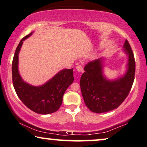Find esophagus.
Listing matches in <instances>:
<instances>
[{
	"mask_svg": "<svg viewBox=\"0 0 147 147\" xmlns=\"http://www.w3.org/2000/svg\"><path fill=\"white\" fill-rule=\"evenodd\" d=\"M76 70H77L79 72H83V68L81 66H77V67H76Z\"/></svg>",
	"mask_w": 147,
	"mask_h": 147,
	"instance_id": "esophagus-1",
	"label": "esophagus"
}]
</instances>
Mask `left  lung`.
<instances>
[{
  "instance_id": "left-lung-1",
  "label": "left lung",
  "mask_w": 147,
  "mask_h": 147,
  "mask_svg": "<svg viewBox=\"0 0 147 147\" xmlns=\"http://www.w3.org/2000/svg\"><path fill=\"white\" fill-rule=\"evenodd\" d=\"M123 51L127 55V70L123 76L115 80L104 75L105 58L95 60L85 66L80 80V86L85 105L92 112H109L119 107L129 94L134 80V56L127 40Z\"/></svg>"
}]
</instances>
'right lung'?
I'll return each mask as SVG.
<instances>
[{
	"label": "right lung",
	"instance_id": "obj_1",
	"mask_svg": "<svg viewBox=\"0 0 147 147\" xmlns=\"http://www.w3.org/2000/svg\"><path fill=\"white\" fill-rule=\"evenodd\" d=\"M32 33L24 37L16 48L12 62L13 84L17 95L28 109L38 114H51L60 109L65 92L73 82V68L60 70L40 86H34L25 82L18 70L19 53L24 40Z\"/></svg>",
	"mask_w": 147,
	"mask_h": 147
}]
</instances>
